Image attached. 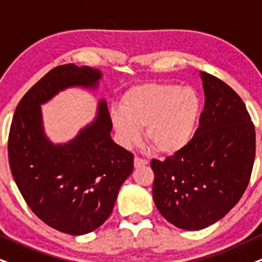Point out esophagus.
<instances>
[{
  "label": "esophagus",
  "mask_w": 262,
  "mask_h": 262,
  "mask_svg": "<svg viewBox=\"0 0 262 262\" xmlns=\"http://www.w3.org/2000/svg\"><path fill=\"white\" fill-rule=\"evenodd\" d=\"M146 164H147V161L141 160V158H139V157H135V158H134V167H135V168L144 167V165H146Z\"/></svg>",
  "instance_id": "1"
}]
</instances>
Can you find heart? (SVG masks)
<instances>
[{"label": "heart", "instance_id": "obj_1", "mask_svg": "<svg viewBox=\"0 0 262 262\" xmlns=\"http://www.w3.org/2000/svg\"><path fill=\"white\" fill-rule=\"evenodd\" d=\"M201 106L200 95L192 87L146 82L124 92L121 107L110 110V122L122 146L138 144L145 127V139L155 151L173 156L191 142Z\"/></svg>", "mask_w": 262, "mask_h": 262}]
</instances>
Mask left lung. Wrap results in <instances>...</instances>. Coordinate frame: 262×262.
Instances as JSON below:
<instances>
[{"label": "left lung", "mask_w": 262, "mask_h": 262, "mask_svg": "<svg viewBox=\"0 0 262 262\" xmlns=\"http://www.w3.org/2000/svg\"><path fill=\"white\" fill-rule=\"evenodd\" d=\"M200 76L205 101L196 135L179 154L151 161L156 207L187 231L203 230L232 209L249 184L255 158V128L246 104L221 79Z\"/></svg>", "instance_id": "left-lung-1"}]
</instances>
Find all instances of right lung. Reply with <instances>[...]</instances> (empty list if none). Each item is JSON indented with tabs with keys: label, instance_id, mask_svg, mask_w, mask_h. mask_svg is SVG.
<instances>
[{
	"label": "right lung",
	"instance_id": "obj_1",
	"mask_svg": "<svg viewBox=\"0 0 262 262\" xmlns=\"http://www.w3.org/2000/svg\"><path fill=\"white\" fill-rule=\"evenodd\" d=\"M101 78L89 66L53 69L23 97L9 130V167L21 196L43 223L72 236L107 220L134 156L112 140L105 99L98 100L91 123L58 144L46 134L41 106L69 88L97 91Z\"/></svg>",
	"mask_w": 262,
	"mask_h": 262
}]
</instances>
